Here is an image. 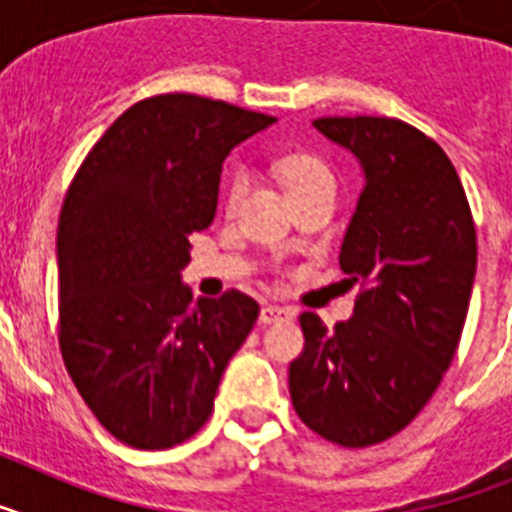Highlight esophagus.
I'll return each instance as SVG.
<instances>
[{
	"mask_svg": "<svg viewBox=\"0 0 512 512\" xmlns=\"http://www.w3.org/2000/svg\"><path fill=\"white\" fill-rule=\"evenodd\" d=\"M295 315V312L289 310V307H279V305H266L261 307V315L259 320L264 325H271V323H282V320H289Z\"/></svg>",
	"mask_w": 512,
	"mask_h": 512,
	"instance_id": "obj_1",
	"label": "esophagus"
}]
</instances>
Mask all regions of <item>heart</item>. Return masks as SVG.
<instances>
[{
    "label": "heart",
    "mask_w": 512,
    "mask_h": 512,
    "mask_svg": "<svg viewBox=\"0 0 512 512\" xmlns=\"http://www.w3.org/2000/svg\"><path fill=\"white\" fill-rule=\"evenodd\" d=\"M277 171L284 179V184H287L289 194L312 182H320V179H330V171L325 169L323 161H318L315 156H307V153H289V156H282L277 161ZM248 182H251V176H248L246 169H241V166L233 169V174L228 179V187H225V207H228V212H233L235 207L241 205V200L248 192Z\"/></svg>",
    "instance_id": "1"
}]
</instances>
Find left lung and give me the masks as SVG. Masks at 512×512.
<instances>
[{
	"mask_svg": "<svg viewBox=\"0 0 512 512\" xmlns=\"http://www.w3.org/2000/svg\"><path fill=\"white\" fill-rule=\"evenodd\" d=\"M312 128L364 174L338 261L366 289L336 330L302 312L289 395L307 428L361 449L400 433L438 390L467 320L477 230L454 164L420 130L390 117Z\"/></svg>",
	"mask_w": 512,
	"mask_h": 512,
	"instance_id": "left-lung-1",
	"label": "left lung"
}]
</instances>
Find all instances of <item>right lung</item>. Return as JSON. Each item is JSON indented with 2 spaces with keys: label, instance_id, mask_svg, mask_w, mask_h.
Listing matches in <instances>:
<instances>
[{
  "label": "right lung",
  "instance_id": "1",
  "mask_svg": "<svg viewBox=\"0 0 512 512\" xmlns=\"http://www.w3.org/2000/svg\"><path fill=\"white\" fill-rule=\"evenodd\" d=\"M271 122L194 94L143 99L71 182L56 235L61 354L99 423L133 449L200 431L259 318L238 289L192 302L182 271L189 235L215 217L223 161Z\"/></svg>",
  "mask_w": 512,
  "mask_h": 512
}]
</instances>
